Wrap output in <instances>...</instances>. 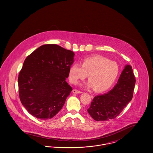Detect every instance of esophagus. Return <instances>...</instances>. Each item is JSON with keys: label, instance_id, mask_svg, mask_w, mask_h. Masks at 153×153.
Here are the masks:
<instances>
[{"label": "esophagus", "instance_id": "1", "mask_svg": "<svg viewBox=\"0 0 153 153\" xmlns=\"http://www.w3.org/2000/svg\"><path fill=\"white\" fill-rule=\"evenodd\" d=\"M72 92L73 94H81L82 92L80 91H78L77 89H73L72 91Z\"/></svg>", "mask_w": 153, "mask_h": 153}]
</instances>
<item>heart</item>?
Returning a JSON list of instances; mask_svg holds the SVG:
<instances>
[{
  "label": "heart",
  "instance_id": "obj_1",
  "mask_svg": "<svg viewBox=\"0 0 153 153\" xmlns=\"http://www.w3.org/2000/svg\"><path fill=\"white\" fill-rule=\"evenodd\" d=\"M119 73L116 62L100 56L84 58L81 65L74 64L69 67V79L73 84L84 80L88 75V87H94L97 92L108 89L115 82Z\"/></svg>",
  "mask_w": 153,
  "mask_h": 153
}]
</instances>
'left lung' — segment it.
Returning a JSON list of instances; mask_svg holds the SVG:
<instances>
[{
  "instance_id": "left-lung-1",
  "label": "left lung",
  "mask_w": 153,
  "mask_h": 153,
  "mask_svg": "<svg viewBox=\"0 0 153 153\" xmlns=\"http://www.w3.org/2000/svg\"><path fill=\"white\" fill-rule=\"evenodd\" d=\"M135 84L132 67L126 65L113 89L95 96L87 109L89 114L96 121L115 119L132 100Z\"/></svg>"
}]
</instances>
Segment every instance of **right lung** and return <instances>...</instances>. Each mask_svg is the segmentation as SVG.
Listing matches in <instances>:
<instances>
[{"instance_id": "1", "label": "right lung", "mask_w": 153, "mask_h": 153, "mask_svg": "<svg viewBox=\"0 0 153 153\" xmlns=\"http://www.w3.org/2000/svg\"><path fill=\"white\" fill-rule=\"evenodd\" d=\"M74 56L71 51L47 44L25 59L18 76L19 95L30 114L47 120L62 109L72 91L66 78Z\"/></svg>"}]
</instances>
